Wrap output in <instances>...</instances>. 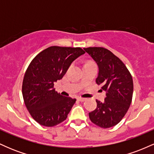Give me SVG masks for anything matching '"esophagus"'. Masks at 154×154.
Masks as SVG:
<instances>
[{"mask_svg":"<svg viewBox=\"0 0 154 154\" xmlns=\"http://www.w3.org/2000/svg\"><path fill=\"white\" fill-rule=\"evenodd\" d=\"M77 100H79V101H81V102H84L86 100V98H82V97H78V98H77Z\"/></svg>","mask_w":154,"mask_h":154,"instance_id":"obj_1","label":"esophagus"}]
</instances>
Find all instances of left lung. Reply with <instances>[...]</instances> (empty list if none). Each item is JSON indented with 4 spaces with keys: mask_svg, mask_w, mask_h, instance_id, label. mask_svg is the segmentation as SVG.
I'll return each mask as SVG.
<instances>
[{
    "mask_svg": "<svg viewBox=\"0 0 154 154\" xmlns=\"http://www.w3.org/2000/svg\"><path fill=\"white\" fill-rule=\"evenodd\" d=\"M84 50L99 68L96 83L106 91L104 102L96 100L97 107L89 113L91 121L101 128L115 126L122 119L131 104L133 81L130 72L117 56L102 47Z\"/></svg>",
    "mask_w": 154,
    "mask_h": 154,
    "instance_id": "1",
    "label": "left lung"
}]
</instances>
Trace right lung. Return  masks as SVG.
<instances>
[{
    "label": "right lung",
    "mask_w": 154,
    "mask_h": 154,
    "mask_svg": "<svg viewBox=\"0 0 154 154\" xmlns=\"http://www.w3.org/2000/svg\"><path fill=\"white\" fill-rule=\"evenodd\" d=\"M81 48L51 46L37 55L22 82L24 103L40 125L54 127L66 119L76 99L56 91L54 82L66 74L72 61L85 54Z\"/></svg>",
    "instance_id": "1"
}]
</instances>
